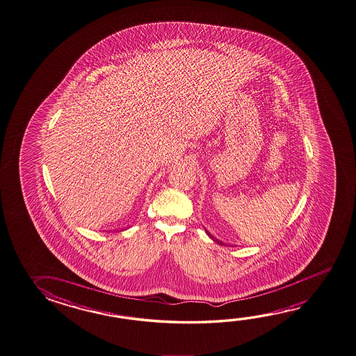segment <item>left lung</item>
<instances>
[{"label": "left lung", "instance_id": "1", "mask_svg": "<svg viewBox=\"0 0 356 356\" xmlns=\"http://www.w3.org/2000/svg\"><path fill=\"white\" fill-rule=\"evenodd\" d=\"M204 231H206V234H209V237H210V238L213 239V241H216V242H217V243H218V245H222V242H220V241H218V239L215 238V237H213V236H212V234H211L210 232H209V231H207V229H204Z\"/></svg>", "mask_w": 356, "mask_h": 356}]
</instances>
